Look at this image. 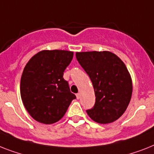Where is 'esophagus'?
Returning <instances> with one entry per match:
<instances>
[{"label":"esophagus","instance_id":"34e87169","mask_svg":"<svg viewBox=\"0 0 154 154\" xmlns=\"http://www.w3.org/2000/svg\"><path fill=\"white\" fill-rule=\"evenodd\" d=\"M76 97H77V99H79L80 98V94H76Z\"/></svg>","mask_w":154,"mask_h":154}]
</instances>
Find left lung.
Returning a JSON list of instances; mask_svg holds the SVG:
<instances>
[{
	"instance_id": "1",
	"label": "left lung",
	"mask_w": 154,
	"mask_h": 154,
	"mask_svg": "<svg viewBox=\"0 0 154 154\" xmlns=\"http://www.w3.org/2000/svg\"><path fill=\"white\" fill-rule=\"evenodd\" d=\"M76 59L94 89L95 104L86 112L99 124L114 122L124 114L132 94V82L125 64L109 51L76 53Z\"/></svg>"
}]
</instances>
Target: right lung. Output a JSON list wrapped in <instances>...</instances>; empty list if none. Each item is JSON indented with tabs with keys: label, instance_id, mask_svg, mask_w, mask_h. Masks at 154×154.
I'll list each match as a JSON object with an SVG mask.
<instances>
[{
	"label": "right lung",
	"instance_id": "right-lung-1",
	"mask_svg": "<svg viewBox=\"0 0 154 154\" xmlns=\"http://www.w3.org/2000/svg\"><path fill=\"white\" fill-rule=\"evenodd\" d=\"M72 58L73 52L42 50L25 66L20 94L26 111L37 121L45 124L59 121L76 98L63 78Z\"/></svg>",
	"mask_w": 154,
	"mask_h": 154
}]
</instances>
